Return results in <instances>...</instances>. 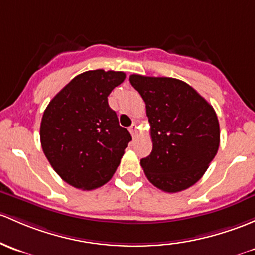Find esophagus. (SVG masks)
I'll use <instances>...</instances> for the list:
<instances>
[{"mask_svg": "<svg viewBox=\"0 0 255 255\" xmlns=\"http://www.w3.org/2000/svg\"><path fill=\"white\" fill-rule=\"evenodd\" d=\"M129 133L132 134L133 138H135L136 136V125L135 123H133V125L129 127Z\"/></svg>", "mask_w": 255, "mask_h": 255, "instance_id": "34e87169", "label": "esophagus"}]
</instances>
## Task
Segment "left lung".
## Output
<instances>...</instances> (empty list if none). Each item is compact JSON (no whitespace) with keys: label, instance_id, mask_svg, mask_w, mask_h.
Listing matches in <instances>:
<instances>
[{"label":"left lung","instance_id":"obj_1","mask_svg":"<svg viewBox=\"0 0 255 255\" xmlns=\"http://www.w3.org/2000/svg\"><path fill=\"white\" fill-rule=\"evenodd\" d=\"M150 123L152 150L140 160L150 183L176 193L197 183L215 157L220 126L213 106L187 83L132 74Z\"/></svg>","mask_w":255,"mask_h":255}]
</instances>
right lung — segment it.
Returning a JSON list of instances; mask_svg holds the SVG:
<instances>
[{"instance_id":"right-lung-1","label":"right lung","mask_w":255,"mask_h":255,"mask_svg":"<svg viewBox=\"0 0 255 255\" xmlns=\"http://www.w3.org/2000/svg\"><path fill=\"white\" fill-rule=\"evenodd\" d=\"M123 72L88 71L73 78L42 115L40 140L53 170L71 186L92 191L111 179L132 140L107 96Z\"/></svg>"}]
</instances>
